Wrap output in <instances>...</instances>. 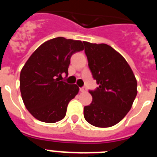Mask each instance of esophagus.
I'll list each match as a JSON object with an SVG mask.
<instances>
[{"instance_id":"1","label":"esophagus","mask_w":157,"mask_h":157,"mask_svg":"<svg viewBox=\"0 0 157 157\" xmlns=\"http://www.w3.org/2000/svg\"><path fill=\"white\" fill-rule=\"evenodd\" d=\"M80 91L81 92H86V86H82L80 88Z\"/></svg>"}]
</instances>
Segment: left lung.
Listing matches in <instances>:
<instances>
[{
	"instance_id": "8db88e82",
	"label": "left lung",
	"mask_w": 157,
	"mask_h": 157,
	"mask_svg": "<svg viewBox=\"0 0 157 157\" xmlns=\"http://www.w3.org/2000/svg\"><path fill=\"white\" fill-rule=\"evenodd\" d=\"M83 44L90 70L99 85L90 90L93 100L84 107V118L94 127H112L131 109L138 93L137 80L126 59L110 45Z\"/></svg>"
}]
</instances>
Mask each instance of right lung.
<instances>
[{"label":"right lung","instance_id":"right-lung-1","mask_svg":"<svg viewBox=\"0 0 157 157\" xmlns=\"http://www.w3.org/2000/svg\"><path fill=\"white\" fill-rule=\"evenodd\" d=\"M83 49L81 41L59 37L43 43L27 59L20 72V92L37 120L53 123L65 117L67 105L79 88L60 79L68 75L72 55Z\"/></svg>","mask_w":157,"mask_h":157}]
</instances>
